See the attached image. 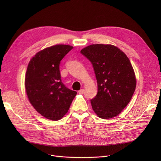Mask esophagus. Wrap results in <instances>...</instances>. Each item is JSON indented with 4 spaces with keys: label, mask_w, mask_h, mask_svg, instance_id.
<instances>
[{
    "label": "esophagus",
    "mask_w": 161,
    "mask_h": 161,
    "mask_svg": "<svg viewBox=\"0 0 161 161\" xmlns=\"http://www.w3.org/2000/svg\"><path fill=\"white\" fill-rule=\"evenodd\" d=\"M83 92H84V89H80V90L79 91V93L81 94V95L83 94Z\"/></svg>",
    "instance_id": "esophagus-1"
}]
</instances>
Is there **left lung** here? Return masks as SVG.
<instances>
[{"label": "left lung", "instance_id": "1", "mask_svg": "<svg viewBox=\"0 0 161 161\" xmlns=\"http://www.w3.org/2000/svg\"><path fill=\"white\" fill-rule=\"evenodd\" d=\"M81 53L91 63L97 80V94L91 100L92 109L102 119L119 115L129 103L136 86L129 58L110 44L90 45Z\"/></svg>", "mask_w": 161, "mask_h": 161}]
</instances>
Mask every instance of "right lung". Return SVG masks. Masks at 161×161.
<instances>
[{"mask_svg":"<svg viewBox=\"0 0 161 161\" xmlns=\"http://www.w3.org/2000/svg\"><path fill=\"white\" fill-rule=\"evenodd\" d=\"M72 48L63 44L47 47L38 52L28 64L25 86L29 102L50 120L61 119L77 94L63 83L59 70L61 61Z\"/></svg>","mask_w":161,"mask_h":161,"instance_id":"right-lung-1","label":"right lung"}]
</instances>
